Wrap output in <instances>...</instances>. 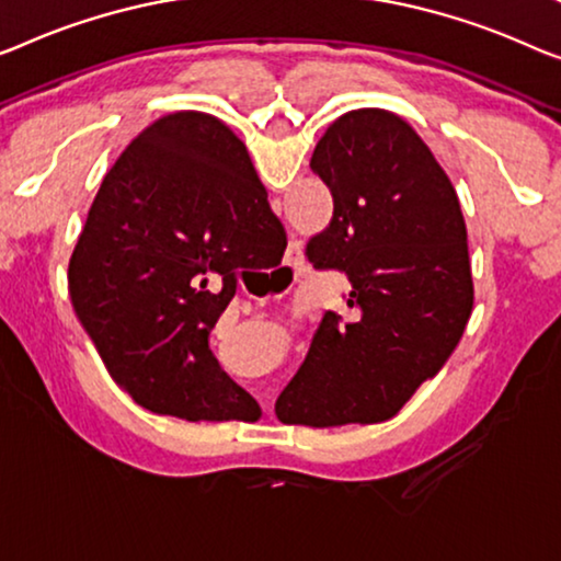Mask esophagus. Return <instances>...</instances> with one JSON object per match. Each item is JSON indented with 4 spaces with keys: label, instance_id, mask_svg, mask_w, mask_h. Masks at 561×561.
Here are the masks:
<instances>
[{
    "label": "esophagus",
    "instance_id": "obj_1",
    "mask_svg": "<svg viewBox=\"0 0 561 561\" xmlns=\"http://www.w3.org/2000/svg\"><path fill=\"white\" fill-rule=\"evenodd\" d=\"M302 264H305L302 241H291V244H289V264L287 266H295V270H299Z\"/></svg>",
    "mask_w": 561,
    "mask_h": 561
}]
</instances>
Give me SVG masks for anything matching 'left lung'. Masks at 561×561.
<instances>
[{
  "label": "left lung",
  "instance_id": "obj_1",
  "mask_svg": "<svg viewBox=\"0 0 561 561\" xmlns=\"http://www.w3.org/2000/svg\"><path fill=\"white\" fill-rule=\"evenodd\" d=\"M309 165L334 208L305 254L317 270L347 272L355 317H322L277 417L309 428L390 421L440 373L471 317L461 204L423 138L380 107L330 123Z\"/></svg>",
  "mask_w": 561,
  "mask_h": 561
}]
</instances>
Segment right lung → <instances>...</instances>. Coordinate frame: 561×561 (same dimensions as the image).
<instances>
[{
    "label": "right lung",
    "mask_w": 561,
    "mask_h": 561,
    "mask_svg": "<svg viewBox=\"0 0 561 561\" xmlns=\"http://www.w3.org/2000/svg\"><path fill=\"white\" fill-rule=\"evenodd\" d=\"M284 247L244 140L214 115L179 111L105 173L67 289L107 373L146 411L254 423L256 400L221 370L208 334L237 279L282 262Z\"/></svg>",
    "instance_id": "1"
}]
</instances>
